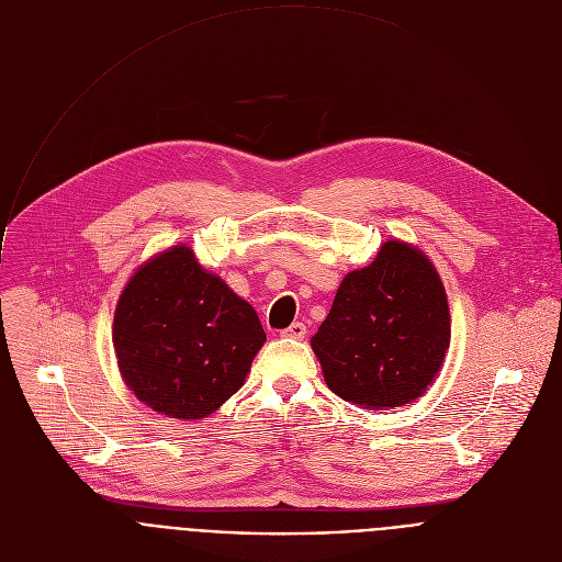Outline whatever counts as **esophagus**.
Returning <instances> with one entry per match:
<instances>
[{
  "label": "esophagus",
  "instance_id": "obj_1",
  "mask_svg": "<svg viewBox=\"0 0 562 562\" xmlns=\"http://www.w3.org/2000/svg\"><path fill=\"white\" fill-rule=\"evenodd\" d=\"M282 338H293V340H302L306 336V327L302 323H293L291 327H286L284 331H280Z\"/></svg>",
  "mask_w": 562,
  "mask_h": 562
}]
</instances>
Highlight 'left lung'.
<instances>
[{"label":"left lung","instance_id":"1","mask_svg":"<svg viewBox=\"0 0 562 562\" xmlns=\"http://www.w3.org/2000/svg\"><path fill=\"white\" fill-rule=\"evenodd\" d=\"M449 340L436 267L420 249L389 239L369 267L345 276L311 347L336 395L362 409H391L427 391Z\"/></svg>","mask_w":562,"mask_h":562}]
</instances>
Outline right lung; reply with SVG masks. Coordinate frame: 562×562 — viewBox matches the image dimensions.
I'll use <instances>...</instances> for the list:
<instances>
[{"label":"right lung","mask_w":562,"mask_h":562,"mask_svg":"<svg viewBox=\"0 0 562 562\" xmlns=\"http://www.w3.org/2000/svg\"><path fill=\"white\" fill-rule=\"evenodd\" d=\"M265 342L256 308L184 245L133 273L113 319L126 386L153 412L180 420L217 412L245 384Z\"/></svg>","instance_id":"right-lung-1"}]
</instances>
